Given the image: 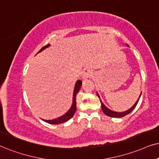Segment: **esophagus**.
Listing matches in <instances>:
<instances>
[{
    "mask_svg": "<svg viewBox=\"0 0 159 159\" xmlns=\"http://www.w3.org/2000/svg\"><path fill=\"white\" fill-rule=\"evenodd\" d=\"M92 75V72L89 69H84V71L82 72V78L84 80L87 79V78H91Z\"/></svg>",
    "mask_w": 159,
    "mask_h": 159,
    "instance_id": "34e87169",
    "label": "esophagus"
}]
</instances>
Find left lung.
I'll return each mask as SVG.
<instances>
[{
    "mask_svg": "<svg viewBox=\"0 0 159 159\" xmlns=\"http://www.w3.org/2000/svg\"><path fill=\"white\" fill-rule=\"evenodd\" d=\"M141 94H142V92H141V94H140V95H139V97L138 100H136V102L135 103H134V105L132 106L131 108H129V109L127 110V111H125L117 112V111H112V110L109 109V108H108L107 107H106V106L103 104V102L101 101V100H100V95H99V94H98V93L97 92L98 97L99 98L100 100V103H101V108H102V111H103V113L105 114L106 115H107L108 116H111V117H116V118H120V117H122V116H126V115H127V114H130V112L133 111L134 108H135L136 105H137V103H138V102H139V100L140 97H141Z\"/></svg>",
    "mask_w": 159,
    "mask_h": 159,
    "instance_id": "1",
    "label": "left lung"
}]
</instances>
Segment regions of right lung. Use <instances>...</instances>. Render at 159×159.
<instances>
[{
	"mask_svg": "<svg viewBox=\"0 0 159 159\" xmlns=\"http://www.w3.org/2000/svg\"><path fill=\"white\" fill-rule=\"evenodd\" d=\"M50 45H50V44H48V45L44 46V47L42 48V49L40 50L38 53L44 51V50L46 49L47 48L50 47ZM81 85H82V81H81V80H78V81H76L75 87H74V90H73V103H72V106L69 109V111H68L67 112H66L64 115L59 116V117H58V118H56V119H53L51 120H44V121L48 122V123H49V124L57 125V124L63 123V122H67L70 119H71V118L73 116L74 114H75V112L76 111V94H77L78 92H79L80 89H81Z\"/></svg>",
	"mask_w": 159,
	"mask_h": 159,
	"instance_id": "add662e5",
	"label": "right lung"
}]
</instances>
